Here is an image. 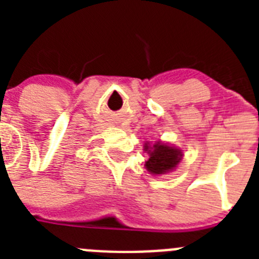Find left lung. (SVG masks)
Masks as SVG:
<instances>
[{
	"label": "left lung",
	"mask_w": 259,
	"mask_h": 259,
	"mask_svg": "<svg viewBox=\"0 0 259 259\" xmlns=\"http://www.w3.org/2000/svg\"><path fill=\"white\" fill-rule=\"evenodd\" d=\"M145 150L149 154V159L145 162L146 170L154 175L166 174L174 170L176 164L182 159V152L176 148L166 145L162 143H155L149 148L148 143L145 144Z\"/></svg>",
	"instance_id": "1"
}]
</instances>
